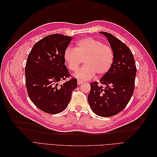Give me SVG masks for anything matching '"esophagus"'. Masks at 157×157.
I'll use <instances>...</instances> for the list:
<instances>
[{
  "instance_id": "obj_1",
  "label": "esophagus",
  "mask_w": 157,
  "mask_h": 157,
  "mask_svg": "<svg viewBox=\"0 0 157 157\" xmlns=\"http://www.w3.org/2000/svg\"><path fill=\"white\" fill-rule=\"evenodd\" d=\"M77 83H78V84H81L82 83H83V81L82 80H77Z\"/></svg>"
}]
</instances>
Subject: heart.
<instances>
[{
    "label": "heart",
    "instance_id": "b5f03b06",
    "mask_svg": "<svg viewBox=\"0 0 157 157\" xmlns=\"http://www.w3.org/2000/svg\"><path fill=\"white\" fill-rule=\"evenodd\" d=\"M63 58L67 68L72 71H77L84 60L85 65L75 73V77L85 80L93 78L95 73L99 77L107 74L113 64L114 53L110 46L86 37L78 41L75 48H66Z\"/></svg>",
    "mask_w": 157,
    "mask_h": 157
}]
</instances>
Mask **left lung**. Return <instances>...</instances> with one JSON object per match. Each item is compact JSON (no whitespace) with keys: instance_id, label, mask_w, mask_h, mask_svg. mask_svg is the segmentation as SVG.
Segmentation results:
<instances>
[{"instance_id":"1","label":"left lung","mask_w":157,"mask_h":157,"mask_svg":"<svg viewBox=\"0 0 157 157\" xmlns=\"http://www.w3.org/2000/svg\"><path fill=\"white\" fill-rule=\"evenodd\" d=\"M101 33L110 43L114 61L111 69L99 80V83H90L88 101L95 114L108 117L122 111L130 101L134 91L137 69L130 49L110 33Z\"/></svg>"}]
</instances>
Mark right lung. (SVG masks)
Here are the masks:
<instances>
[{
	"instance_id": "add662e5",
	"label": "right lung",
	"mask_w": 157,
	"mask_h": 157,
	"mask_svg": "<svg viewBox=\"0 0 157 157\" xmlns=\"http://www.w3.org/2000/svg\"><path fill=\"white\" fill-rule=\"evenodd\" d=\"M72 39L61 34L46 36L35 43L28 56L25 69L27 93L35 106L45 113L57 114L65 110L77 87L74 77L59 84L71 77L63 54Z\"/></svg>"
}]
</instances>
